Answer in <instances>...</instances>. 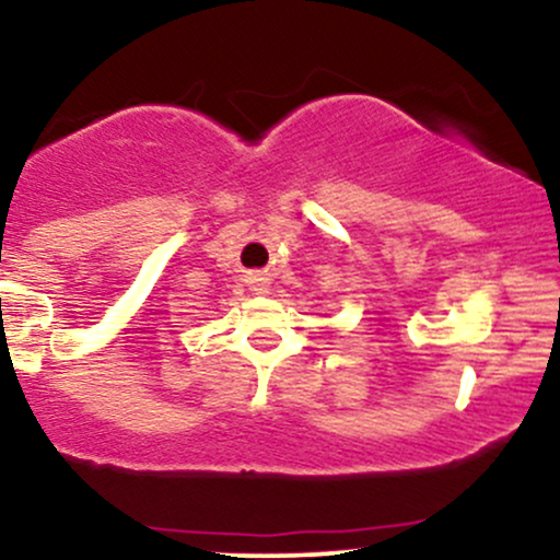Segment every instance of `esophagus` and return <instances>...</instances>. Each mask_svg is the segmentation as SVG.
<instances>
[{
  "label": "esophagus",
  "instance_id": "esophagus-1",
  "mask_svg": "<svg viewBox=\"0 0 560 560\" xmlns=\"http://www.w3.org/2000/svg\"><path fill=\"white\" fill-rule=\"evenodd\" d=\"M249 284H253V292H258V294H262L268 289V284H266V279H260V276H255V279H249Z\"/></svg>",
  "mask_w": 560,
  "mask_h": 560
}]
</instances>
